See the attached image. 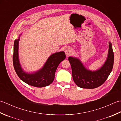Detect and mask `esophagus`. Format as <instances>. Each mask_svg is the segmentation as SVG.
<instances>
[{
    "instance_id": "1",
    "label": "esophagus",
    "mask_w": 121,
    "mask_h": 121,
    "mask_svg": "<svg viewBox=\"0 0 121 121\" xmlns=\"http://www.w3.org/2000/svg\"><path fill=\"white\" fill-rule=\"evenodd\" d=\"M65 55H66V56H69L70 55H71L72 53V49L70 48H68L66 49L65 51Z\"/></svg>"
}]
</instances>
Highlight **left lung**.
<instances>
[{"label":"left lung","mask_w":121,"mask_h":121,"mask_svg":"<svg viewBox=\"0 0 121 121\" xmlns=\"http://www.w3.org/2000/svg\"><path fill=\"white\" fill-rule=\"evenodd\" d=\"M73 81L77 86L83 88L93 89L101 86L111 72L114 63V53L112 44L109 43L108 56L104 65L99 70L92 72L84 67L79 59L69 57Z\"/></svg>","instance_id":"1"}]
</instances>
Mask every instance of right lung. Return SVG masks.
I'll list each match as a JSON object with an SVG mask.
<instances>
[{"label":"right lung","mask_w":121,"mask_h":121,"mask_svg":"<svg viewBox=\"0 0 121 121\" xmlns=\"http://www.w3.org/2000/svg\"><path fill=\"white\" fill-rule=\"evenodd\" d=\"M20 39L14 40L13 65L15 72L25 83L34 87H43L51 84L55 78L56 68L60 63L65 59V52L61 51L51 55L43 68L34 73L28 74L22 70L19 60L18 48Z\"/></svg>","instance_id":"obj_1"}]
</instances>
